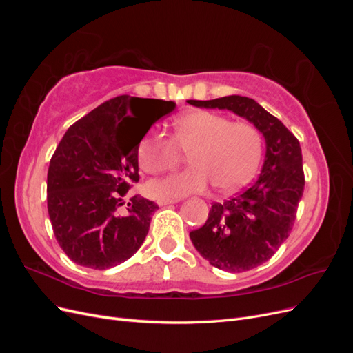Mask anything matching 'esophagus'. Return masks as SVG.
<instances>
[{
  "label": "esophagus",
  "instance_id": "esophagus-1",
  "mask_svg": "<svg viewBox=\"0 0 353 353\" xmlns=\"http://www.w3.org/2000/svg\"><path fill=\"white\" fill-rule=\"evenodd\" d=\"M178 201V199H175V200H159L157 203H159V206H168V205H172V203H176Z\"/></svg>",
  "mask_w": 353,
  "mask_h": 353
}]
</instances>
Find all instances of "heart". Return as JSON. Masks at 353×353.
<instances>
[{"mask_svg":"<svg viewBox=\"0 0 353 353\" xmlns=\"http://www.w3.org/2000/svg\"><path fill=\"white\" fill-rule=\"evenodd\" d=\"M262 134L249 122H231L213 112H188L174 125L172 138L147 132L138 143V162L147 174H163L190 154L185 170L154 179L147 193L159 200H175L201 193L212 183L219 193H234L253 178L262 156Z\"/></svg>","mask_w":353,"mask_h":353,"instance_id":"obj_1","label":"heart"}]
</instances>
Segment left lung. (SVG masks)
I'll use <instances>...</instances> for the list:
<instances>
[{
  "instance_id": "obj_1",
  "label": "left lung",
  "mask_w": 353,
  "mask_h": 353,
  "mask_svg": "<svg viewBox=\"0 0 353 353\" xmlns=\"http://www.w3.org/2000/svg\"><path fill=\"white\" fill-rule=\"evenodd\" d=\"M188 104L231 110L265 137L266 154L258 179L228 200L212 203L205 225L190 232L194 248L210 265L228 272L253 270L271 259L293 230L305 187L301 144L253 99L228 95Z\"/></svg>"
}]
</instances>
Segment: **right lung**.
I'll return each instance as SVG.
<instances>
[{
    "mask_svg": "<svg viewBox=\"0 0 353 353\" xmlns=\"http://www.w3.org/2000/svg\"><path fill=\"white\" fill-rule=\"evenodd\" d=\"M151 119L137 121L134 108ZM175 103L119 95L74 122L52 154L47 206L56 240L74 263L108 270L141 248L159 206L141 196L128 201L138 175L137 148Z\"/></svg>",
    "mask_w": 353,
    "mask_h": 353,
    "instance_id": "add662e5",
    "label": "right lung"
}]
</instances>
